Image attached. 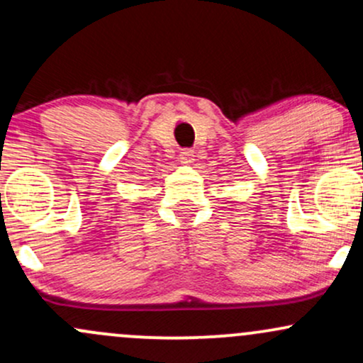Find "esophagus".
Masks as SVG:
<instances>
[{"label": "esophagus", "instance_id": "obj_1", "mask_svg": "<svg viewBox=\"0 0 363 363\" xmlns=\"http://www.w3.org/2000/svg\"><path fill=\"white\" fill-rule=\"evenodd\" d=\"M194 155H193V150H189V148H184L181 152V162L182 164H191V162L194 160L193 158Z\"/></svg>", "mask_w": 363, "mask_h": 363}]
</instances>
